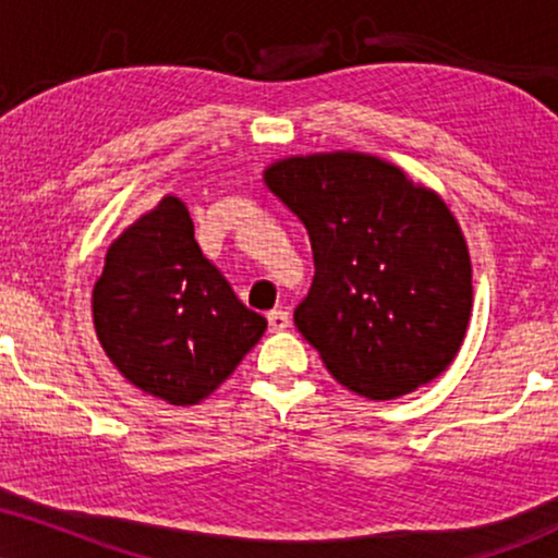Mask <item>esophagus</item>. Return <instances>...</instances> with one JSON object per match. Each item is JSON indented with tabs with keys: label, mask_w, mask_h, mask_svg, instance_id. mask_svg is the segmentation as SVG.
Returning <instances> with one entry per match:
<instances>
[{
	"label": "esophagus",
	"mask_w": 558,
	"mask_h": 558,
	"mask_svg": "<svg viewBox=\"0 0 558 558\" xmlns=\"http://www.w3.org/2000/svg\"><path fill=\"white\" fill-rule=\"evenodd\" d=\"M266 320L271 331H284V328H290V313L287 311H271L266 315Z\"/></svg>",
	"instance_id": "1"
}]
</instances>
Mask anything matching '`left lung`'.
<instances>
[{"mask_svg": "<svg viewBox=\"0 0 558 558\" xmlns=\"http://www.w3.org/2000/svg\"><path fill=\"white\" fill-rule=\"evenodd\" d=\"M264 183L311 235L315 277L294 326L333 380L390 401L442 375L473 307L469 245L442 196L352 149L281 157Z\"/></svg>", "mask_w": 558, "mask_h": 558, "instance_id": "8db88e82", "label": "left lung"}]
</instances>
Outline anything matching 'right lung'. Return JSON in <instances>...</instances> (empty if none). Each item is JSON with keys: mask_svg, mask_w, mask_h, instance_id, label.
Masks as SVG:
<instances>
[{"mask_svg": "<svg viewBox=\"0 0 558 558\" xmlns=\"http://www.w3.org/2000/svg\"><path fill=\"white\" fill-rule=\"evenodd\" d=\"M93 323L113 367L142 393L196 405L235 373L266 331L194 238L189 206L168 194L108 245Z\"/></svg>", "mask_w": 558, "mask_h": 558, "instance_id": "right-lung-1", "label": "right lung"}]
</instances>
